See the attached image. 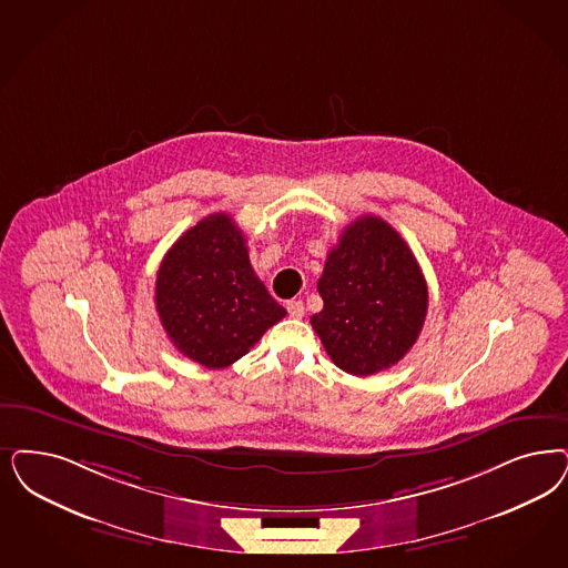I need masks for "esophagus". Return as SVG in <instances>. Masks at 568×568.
Wrapping results in <instances>:
<instances>
[{
    "mask_svg": "<svg viewBox=\"0 0 568 568\" xmlns=\"http://www.w3.org/2000/svg\"><path fill=\"white\" fill-rule=\"evenodd\" d=\"M287 313H290V316H294V318H302L304 313H306L304 302H302V300H292V302H287Z\"/></svg>",
    "mask_w": 568,
    "mask_h": 568,
    "instance_id": "1",
    "label": "esophagus"
}]
</instances>
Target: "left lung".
<instances>
[{
    "label": "left lung",
    "mask_w": 568,
    "mask_h": 568,
    "mask_svg": "<svg viewBox=\"0 0 568 568\" xmlns=\"http://www.w3.org/2000/svg\"><path fill=\"white\" fill-rule=\"evenodd\" d=\"M313 329L342 372L367 377L412 351L428 313V285L405 239L377 215L344 229L316 283Z\"/></svg>",
    "instance_id": "left-lung-1"
}]
</instances>
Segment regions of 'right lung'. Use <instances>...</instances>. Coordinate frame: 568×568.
I'll return each instance as SVG.
<instances>
[{
	"instance_id": "add662e5",
	"label": "right lung",
	"mask_w": 568,
	"mask_h": 568,
	"mask_svg": "<svg viewBox=\"0 0 568 568\" xmlns=\"http://www.w3.org/2000/svg\"><path fill=\"white\" fill-rule=\"evenodd\" d=\"M155 306L172 344L207 369L233 365L287 314L255 276L229 214L203 217L172 245L156 273Z\"/></svg>"
}]
</instances>
